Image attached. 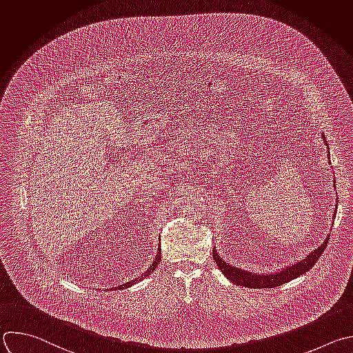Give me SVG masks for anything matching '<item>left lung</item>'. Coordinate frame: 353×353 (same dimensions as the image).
<instances>
[{"mask_svg": "<svg viewBox=\"0 0 353 353\" xmlns=\"http://www.w3.org/2000/svg\"><path fill=\"white\" fill-rule=\"evenodd\" d=\"M323 139H325L324 134H323ZM334 184H335V181H334ZM334 217H335V213H334ZM328 240L330 239L327 237L324 240V243L319 248H316L313 252H310L303 261H301L292 266H288L279 273H272V274H255V273L239 269V268H234V266L225 263L214 250H213V259H214L217 268L220 269V272L232 284L243 285L247 288H274V287L285 284V283L302 276L307 270H310L314 266V263L317 262V259L321 256V254L324 252Z\"/></svg>", "mask_w": 353, "mask_h": 353, "instance_id": "obj_1", "label": "left lung"}]
</instances>
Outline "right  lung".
<instances>
[{
	"label": "right lung",
	"instance_id": "obj_1",
	"mask_svg": "<svg viewBox=\"0 0 353 353\" xmlns=\"http://www.w3.org/2000/svg\"><path fill=\"white\" fill-rule=\"evenodd\" d=\"M159 262H161V248H159V252H158V255H157V258H155V261H154V263L148 268V270L141 276V277H139V279H136V280H132V281H129V283H125L123 285H119L117 288H112V290H123V288H129V287H132V285H134L136 283H139V281H141L144 277H147V276H150L155 269H157V266L159 265Z\"/></svg>",
	"mask_w": 353,
	"mask_h": 353
}]
</instances>
